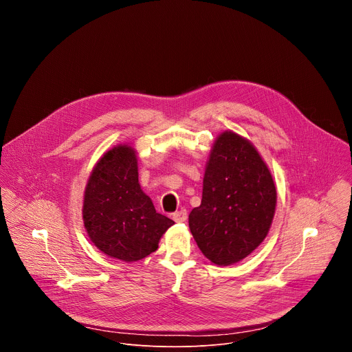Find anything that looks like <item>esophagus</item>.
Here are the masks:
<instances>
[{
	"mask_svg": "<svg viewBox=\"0 0 352 352\" xmlns=\"http://www.w3.org/2000/svg\"><path fill=\"white\" fill-rule=\"evenodd\" d=\"M186 219H188L186 210H179V212H175V213L173 214V220H174L175 223H185Z\"/></svg>",
	"mask_w": 352,
	"mask_h": 352,
	"instance_id": "34e87169",
	"label": "esophagus"
}]
</instances>
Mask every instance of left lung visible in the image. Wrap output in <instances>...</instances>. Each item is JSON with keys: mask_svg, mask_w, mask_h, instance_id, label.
I'll list each match as a JSON object with an SVG mask.
<instances>
[{"mask_svg": "<svg viewBox=\"0 0 352 352\" xmlns=\"http://www.w3.org/2000/svg\"><path fill=\"white\" fill-rule=\"evenodd\" d=\"M276 204L272 173L256 147L246 138L224 131L210 150L202 204L189 213V228L212 263L230 266L265 241Z\"/></svg>", "mask_w": 352, "mask_h": 352, "instance_id": "left-lung-1", "label": "left lung"}]
</instances>
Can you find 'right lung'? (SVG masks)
<instances>
[{"label":"right lung","mask_w":352,"mask_h":352,"mask_svg":"<svg viewBox=\"0 0 352 352\" xmlns=\"http://www.w3.org/2000/svg\"><path fill=\"white\" fill-rule=\"evenodd\" d=\"M138 177L136 150L117 144L98 159L83 195V224L90 241L104 255L126 263L157 250L174 224L156 212Z\"/></svg>","instance_id":"1"}]
</instances>
